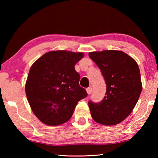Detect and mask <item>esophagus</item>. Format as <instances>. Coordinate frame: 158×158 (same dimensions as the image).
Wrapping results in <instances>:
<instances>
[{
    "label": "esophagus",
    "mask_w": 158,
    "mask_h": 158,
    "mask_svg": "<svg viewBox=\"0 0 158 158\" xmlns=\"http://www.w3.org/2000/svg\"><path fill=\"white\" fill-rule=\"evenodd\" d=\"M85 90H86V92H87V93L89 95H90V93H91V92H92V88L90 87V86L89 87V88H87V89H85Z\"/></svg>",
    "instance_id": "esophagus-1"
}]
</instances>
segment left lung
Returning <instances> with one entry per match:
<instances>
[{"mask_svg":"<svg viewBox=\"0 0 158 158\" xmlns=\"http://www.w3.org/2000/svg\"><path fill=\"white\" fill-rule=\"evenodd\" d=\"M89 55L100 69L106 84L103 100L89 102L91 116L104 125L118 124L132 111L142 90L138 64L121 51L93 52Z\"/></svg>","mask_w":158,"mask_h":158,"instance_id":"1","label":"left lung"}]
</instances>
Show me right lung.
<instances>
[{"label":"right lung","mask_w":158,"mask_h":158,"mask_svg":"<svg viewBox=\"0 0 158 158\" xmlns=\"http://www.w3.org/2000/svg\"><path fill=\"white\" fill-rule=\"evenodd\" d=\"M84 56L82 52L52 51L32 65L26 94L32 111L43 123L50 126L65 123L73 116L78 102L87 96L74 69Z\"/></svg>","instance_id":"add662e5"}]
</instances>
